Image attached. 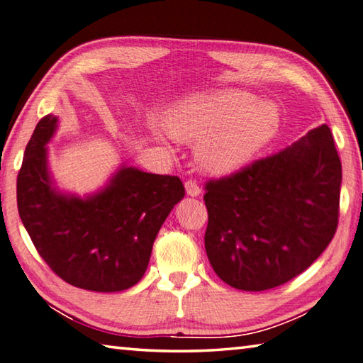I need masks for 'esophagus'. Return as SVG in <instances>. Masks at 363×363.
I'll list each match as a JSON object with an SVG mask.
<instances>
[{"label":"esophagus","instance_id":"esophagus-1","mask_svg":"<svg viewBox=\"0 0 363 363\" xmlns=\"http://www.w3.org/2000/svg\"><path fill=\"white\" fill-rule=\"evenodd\" d=\"M184 187H186V192H187L189 196H199L201 194L200 186L195 181H192V179L186 181V184H184Z\"/></svg>","mask_w":363,"mask_h":363}]
</instances>
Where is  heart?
Returning a JSON list of instances; mask_svg holds the SVG:
<instances>
[{
  "mask_svg": "<svg viewBox=\"0 0 363 363\" xmlns=\"http://www.w3.org/2000/svg\"><path fill=\"white\" fill-rule=\"evenodd\" d=\"M279 125L273 103L240 89L189 98L164 117L169 136L196 144V160L211 174L245 167L273 140Z\"/></svg>",
  "mask_w": 363,
  "mask_h": 363,
  "instance_id": "b5f03b06",
  "label": "heart"
}]
</instances>
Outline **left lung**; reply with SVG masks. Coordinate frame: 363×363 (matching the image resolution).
Returning a JSON list of instances; mask_svg holds the SVG:
<instances>
[{
    "label": "left lung",
    "mask_w": 363,
    "mask_h": 363,
    "mask_svg": "<svg viewBox=\"0 0 363 363\" xmlns=\"http://www.w3.org/2000/svg\"><path fill=\"white\" fill-rule=\"evenodd\" d=\"M341 162L327 125L204 190L211 267L228 286L260 292L305 272L338 225Z\"/></svg>",
    "instance_id": "8db88e82"
}]
</instances>
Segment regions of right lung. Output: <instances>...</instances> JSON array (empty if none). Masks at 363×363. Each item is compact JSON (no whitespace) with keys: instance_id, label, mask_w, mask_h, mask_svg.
<instances>
[{"instance_id":"1","label":"right lung","mask_w":363,"mask_h":363,"mask_svg":"<svg viewBox=\"0 0 363 363\" xmlns=\"http://www.w3.org/2000/svg\"><path fill=\"white\" fill-rule=\"evenodd\" d=\"M58 118L38 122L17 176V208L39 255L68 284L121 292L146 273L160 227L186 195L177 176L122 164L106 187L85 196L62 194L52 181L48 147Z\"/></svg>"}]
</instances>
